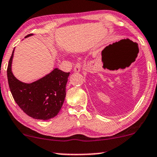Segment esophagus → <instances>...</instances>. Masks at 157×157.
I'll return each mask as SVG.
<instances>
[{"label": "esophagus", "mask_w": 157, "mask_h": 157, "mask_svg": "<svg viewBox=\"0 0 157 157\" xmlns=\"http://www.w3.org/2000/svg\"><path fill=\"white\" fill-rule=\"evenodd\" d=\"M81 70V63H77L75 64V67H74V71L75 72H80Z\"/></svg>", "instance_id": "obj_1"}]
</instances>
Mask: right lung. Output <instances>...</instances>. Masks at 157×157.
<instances>
[{
  "instance_id": "1",
  "label": "right lung",
  "mask_w": 157,
  "mask_h": 157,
  "mask_svg": "<svg viewBox=\"0 0 157 157\" xmlns=\"http://www.w3.org/2000/svg\"><path fill=\"white\" fill-rule=\"evenodd\" d=\"M32 34L26 36L27 38ZM13 50L7 68L9 86L14 101L22 110L35 119L48 120L58 115L66 97L69 72L54 69L50 74L31 83L16 78L12 71Z\"/></svg>"
}]
</instances>
